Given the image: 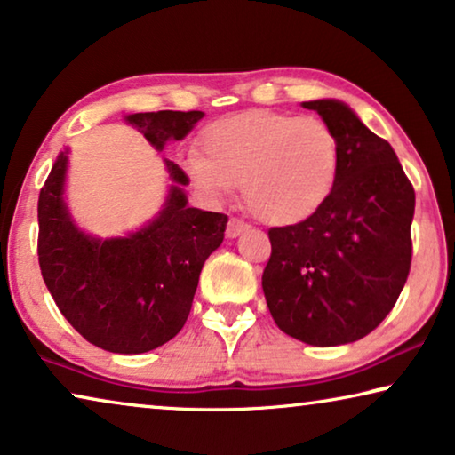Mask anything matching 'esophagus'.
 <instances>
[{"mask_svg": "<svg viewBox=\"0 0 455 455\" xmlns=\"http://www.w3.org/2000/svg\"><path fill=\"white\" fill-rule=\"evenodd\" d=\"M245 230H249L247 222H243L239 219H230L228 225H227V236H228V239H235V236L245 233Z\"/></svg>", "mask_w": 455, "mask_h": 455, "instance_id": "34e87169", "label": "esophagus"}]
</instances>
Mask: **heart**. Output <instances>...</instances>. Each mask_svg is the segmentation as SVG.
Segmentation results:
<instances>
[{"label": "heart", "mask_w": 455, "mask_h": 455, "mask_svg": "<svg viewBox=\"0 0 455 455\" xmlns=\"http://www.w3.org/2000/svg\"><path fill=\"white\" fill-rule=\"evenodd\" d=\"M202 153L188 159L196 184L210 196L243 186L249 212L269 225H296L323 208L341 161L327 122L266 110L210 124Z\"/></svg>", "instance_id": "b5f03b06"}]
</instances>
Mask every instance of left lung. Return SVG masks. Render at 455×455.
Listing matches in <instances>:
<instances>
[{
  "instance_id": "8db88e82",
  "label": "left lung",
  "mask_w": 455,
  "mask_h": 455,
  "mask_svg": "<svg viewBox=\"0 0 455 455\" xmlns=\"http://www.w3.org/2000/svg\"><path fill=\"white\" fill-rule=\"evenodd\" d=\"M339 142L333 192L310 219L269 228L261 286L277 327L316 347L371 333L411 269L415 189L388 140L339 100L302 101Z\"/></svg>"
}]
</instances>
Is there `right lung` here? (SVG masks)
I'll return each instance as SVG.
<instances>
[{
    "label": "right lung",
    "instance_id": "obj_1",
    "mask_svg": "<svg viewBox=\"0 0 455 455\" xmlns=\"http://www.w3.org/2000/svg\"><path fill=\"white\" fill-rule=\"evenodd\" d=\"M204 112H139L124 118L163 151ZM165 161L172 180L153 220L126 236L100 239L81 230L65 202L69 148L60 151L38 196V263L51 296L71 327L112 354H145L184 327L208 255L225 239L227 214L189 208L188 175Z\"/></svg>",
    "mask_w": 455,
    "mask_h": 455
}]
</instances>
